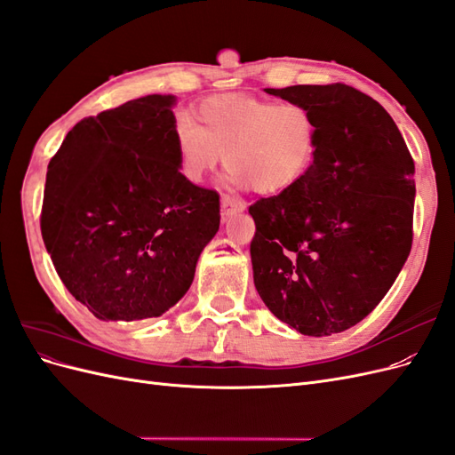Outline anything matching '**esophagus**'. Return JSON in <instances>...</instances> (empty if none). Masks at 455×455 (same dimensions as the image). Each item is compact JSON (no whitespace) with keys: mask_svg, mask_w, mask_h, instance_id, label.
I'll return each instance as SVG.
<instances>
[{"mask_svg":"<svg viewBox=\"0 0 455 455\" xmlns=\"http://www.w3.org/2000/svg\"><path fill=\"white\" fill-rule=\"evenodd\" d=\"M244 209H246L244 201H241V199H237V197H231V196H224V197H222V220H224V222H228V220H229L233 214L243 212Z\"/></svg>","mask_w":455,"mask_h":455,"instance_id":"1","label":"esophagus"}]
</instances>
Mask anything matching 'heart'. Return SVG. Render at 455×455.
Returning <instances> with one entry per match:
<instances>
[{"mask_svg":"<svg viewBox=\"0 0 455 455\" xmlns=\"http://www.w3.org/2000/svg\"><path fill=\"white\" fill-rule=\"evenodd\" d=\"M321 127L299 102H273L249 94H218L196 109V123L180 119L174 129L180 169L201 182L228 154L233 182L258 196H281L313 167Z\"/></svg>","mask_w":455,"mask_h":455,"instance_id":"b5f03b06","label":"heart"}]
</instances>
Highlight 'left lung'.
I'll use <instances>...</instances> for the list:
<instances>
[{"label":"left lung","mask_w":455,"mask_h":455,"mask_svg":"<svg viewBox=\"0 0 455 455\" xmlns=\"http://www.w3.org/2000/svg\"><path fill=\"white\" fill-rule=\"evenodd\" d=\"M266 92L307 106L321 142L304 180L249 209L254 284L279 321L304 336H332L371 313L404 266L414 159L383 106L349 85Z\"/></svg>","instance_id":"obj_1"}]
</instances>
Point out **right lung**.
Instances as JSON below:
<instances>
[{"mask_svg":"<svg viewBox=\"0 0 455 455\" xmlns=\"http://www.w3.org/2000/svg\"><path fill=\"white\" fill-rule=\"evenodd\" d=\"M174 102L148 94L79 121L47 167L41 235L100 321L169 311L220 228V196L180 172Z\"/></svg>","mask_w":455,"mask_h":455,"instance_id":"right-lung-1","label":"right lung"}]
</instances>
